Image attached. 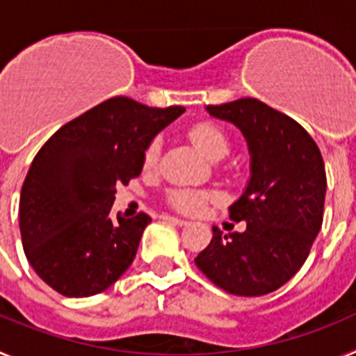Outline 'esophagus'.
Instances as JSON below:
<instances>
[{
	"label": "esophagus",
	"mask_w": 356,
	"mask_h": 356,
	"mask_svg": "<svg viewBox=\"0 0 356 356\" xmlns=\"http://www.w3.org/2000/svg\"><path fill=\"white\" fill-rule=\"evenodd\" d=\"M163 221L168 222H172V225L176 226H187L188 221H185V219H180V217H175V216H162Z\"/></svg>",
	"instance_id": "1"
}]
</instances>
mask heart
<instances>
[{
    "instance_id": "1",
    "label": "heart",
    "mask_w": 356,
    "mask_h": 356,
    "mask_svg": "<svg viewBox=\"0 0 356 356\" xmlns=\"http://www.w3.org/2000/svg\"><path fill=\"white\" fill-rule=\"evenodd\" d=\"M188 139L193 140L203 155L210 160H221L228 155L229 139L226 131L219 124L210 121L196 122L194 127L188 128ZM162 144L160 139H151L143 153V168L144 171H153L160 159ZM168 200L172 209L180 210L184 213H196L203 207L213 200V194L201 193V191H187V188H175L169 191Z\"/></svg>"
}]
</instances>
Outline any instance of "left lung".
I'll use <instances>...</instances> for the list:
<instances>
[{
	"label": "left lung",
	"mask_w": 356,
	"mask_h": 356,
	"mask_svg": "<svg viewBox=\"0 0 356 356\" xmlns=\"http://www.w3.org/2000/svg\"><path fill=\"white\" fill-rule=\"evenodd\" d=\"M238 128L248 143L251 176L229 207L244 232L213 237L194 262L217 287L264 296L285 285L307 260L323 225L326 172L321 151L300 122L254 97L207 106Z\"/></svg>",
	"instance_id": "left-lung-1"
}]
</instances>
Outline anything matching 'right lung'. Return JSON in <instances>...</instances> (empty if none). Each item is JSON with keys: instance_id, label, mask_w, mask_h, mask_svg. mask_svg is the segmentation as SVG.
<instances>
[{"instance_id": "obj_1", "label": "right lung", "mask_w": 356, "mask_h": 356, "mask_svg": "<svg viewBox=\"0 0 356 356\" xmlns=\"http://www.w3.org/2000/svg\"><path fill=\"white\" fill-rule=\"evenodd\" d=\"M185 112L110 97L55 131L30 165L19 200L26 259L53 291L99 294L131 266L151 217H110L115 185L143 171L156 134Z\"/></svg>"}]
</instances>
